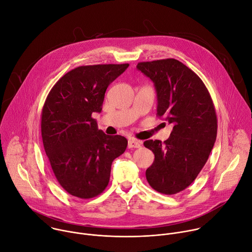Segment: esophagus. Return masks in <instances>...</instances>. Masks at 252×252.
<instances>
[{"mask_svg": "<svg viewBox=\"0 0 252 252\" xmlns=\"http://www.w3.org/2000/svg\"><path fill=\"white\" fill-rule=\"evenodd\" d=\"M141 146V142L139 140H136L134 138H129L128 139V143H127V147L128 149H138Z\"/></svg>", "mask_w": 252, "mask_h": 252, "instance_id": "obj_1", "label": "esophagus"}]
</instances>
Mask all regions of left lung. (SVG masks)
<instances>
[{"label": "left lung", "instance_id": "8db88e82", "mask_svg": "<svg viewBox=\"0 0 252 252\" xmlns=\"http://www.w3.org/2000/svg\"><path fill=\"white\" fill-rule=\"evenodd\" d=\"M136 67L155 84L157 116L173 126L163 142H143L155 154L146 176L155 190L175 194L193 183L208 159L218 133L214 104L201 79L177 60L141 62Z\"/></svg>", "mask_w": 252, "mask_h": 252}]
</instances>
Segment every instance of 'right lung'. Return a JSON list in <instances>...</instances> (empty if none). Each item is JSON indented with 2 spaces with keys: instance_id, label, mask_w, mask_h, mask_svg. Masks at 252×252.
<instances>
[{
  "instance_id": "1",
  "label": "right lung",
  "mask_w": 252,
  "mask_h": 252,
  "mask_svg": "<svg viewBox=\"0 0 252 252\" xmlns=\"http://www.w3.org/2000/svg\"><path fill=\"white\" fill-rule=\"evenodd\" d=\"M128 63L82 65L63 75L50 91L42 110L44 149L61 187L88 199L109 185L115 158L127 139L97 128L93 113H100L104 94Z\"/></svg>"
}]
</instances>
